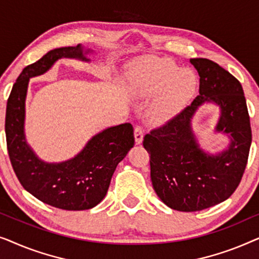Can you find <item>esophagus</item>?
<instances>
[{
  "label": "esophagus",
  "mask_w": 259,
  "mask_h": 259,
  "mask_svg": "<svg viewBox=\"0 0 259 259\" xmlns=\"http://www.w3.org/2000/svg\"><path fill=\"white\" fill-rule=\"evenodd\" d=\"M134 139H136V144L140 145L143 143L144 139V130L141 128L140 126H137L136 130H134Z\"/></svg>",
  "instance_id": "esophagus-1"
}]
</instances>
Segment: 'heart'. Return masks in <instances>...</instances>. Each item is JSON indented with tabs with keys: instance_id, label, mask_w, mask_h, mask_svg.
Listing matches in <instances>:
<instances>
[{
	"instance_id": "b5f03b06",
	"label": "heart",
	"mask_w": 259,
	"mask_h": 259,
	"mask_svg": "<svg viewBox=\"0 0 259 259\" xmlns=\"http://www.w3.org/2000/svg\"><path fill=\"white\" fill-rule=\"evenodd\" d=\"M197 77L192 70L178 69L171 60L145 56L130 69V88L138 99L155 98L147 111L148 121L162 125L176 118L194 95Z\"/></svg>"
}]
</instances>
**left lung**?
<instances>
[{"mask_svg":"<svg viewBox=\"0 0 259 259\" xmlns=\"http://www.w3.org/2000/svg\"><path fill=\"white\" fill-rule=\"evenodd\" d=\"M199 75V95L192 104L144 138L151 154V180L164 204L177 211L193 212L228 199L239 185L252 140L242 84L228 70L207 59H191ZM204 103L220 107L216 133L230 143L218 154L200 146L192 119Z\"/></svg>","mask_w":259,"mask_h":259,"instance_id":"obj_1","label":"left lung"}]
</instances>
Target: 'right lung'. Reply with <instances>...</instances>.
<instances>
[{
  "mask_svg": "<svg viewBox=\"0 0 259 259\" xmlns=\"http://www.w3.org/2000/svg\"><path fill=\"white\" fill-rule=\"evenodd\" d=\"M92 54L93 49L82 45L48 52L22 70L7 102V147L17 179L38 200L62 210L97 206L107 193L116 166L134 145L133 127L128 122L95 134L75 157L61 162L42 160L27 143L24 120L29 80L48 72L60 59L90 62L87 55Z\"/></svg>",
  "mask_w": 259,
  "mask_h": 259,
  "instance_id": "right-lung-1",
  "label": "right lung"
}]
</instances>
